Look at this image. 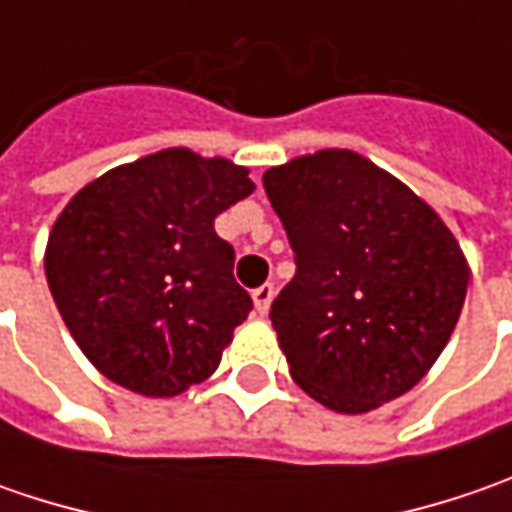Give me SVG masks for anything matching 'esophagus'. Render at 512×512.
Instances as JSON below:
<instances>
[{
	"label": "esophagus",
	"mask_w": 512,
	"mask_h": 512,
	"mask_svg": "<svg viewBox=\"0 0 512 512\" xmlns=\"http://www.w3.org/2000/svg\"><path fill=\"white\" fill-rule=\"evenodd\" d=\"M273 296H276V287L270 285V282H265V285L253 290V305H256V313H259V316H267Z\"/></svg>",
	"instance_id": "34e87169"
}]
</instances>
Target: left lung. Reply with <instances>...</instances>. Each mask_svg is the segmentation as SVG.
<instances>
[{
	"instance_id": "left-lung-1",
	"label": "left lung",
	"mask_w": 512,
	"mask_h": 512,
	"mask_svg": "<svg viewBox=\"0 0 512 512\" xmlns=\"http://www.w3.org/2000/svg\"><path fill=\"white\" fill-rule=\"evenodd\" d=\"M296 253L270 322L293 382L336 413L404 396L442 356L470 267L442 216L362 153L327 148L265 170Z\"/></svg>"
}]
</instances>
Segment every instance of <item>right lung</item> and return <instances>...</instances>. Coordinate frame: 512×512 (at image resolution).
<instances>
[{
  "label": "right lung",
  "mask_w": 512,
  "mask_h": 512,
  "mask_svg": "<svg viewBox=\"0 0 512 512\" xmlns=\"http://www.w3.org/2000/svg\"><path fill=\"white\" fill-rule=\"evenodd\" d=\"M250 170L168 148L102 173L50 227L45 276L88 362L139 396L205 382L253 299L213 219L250 196Z\"/></svg>",
  "instance_id": "add662e5"
}]
</instances>
